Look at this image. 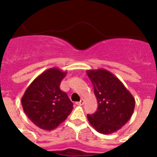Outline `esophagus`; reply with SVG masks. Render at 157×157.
I'll return each instance as SVG.
<instances>
[{
    "label": "esophagus",
    "instance_id": "34e87169",
    "mask_svg": "<svg viewBox=\"0 0 157 157\" xmlns=\"http://www.w3.org/2000/svg\"><path fill=\"white\" fill-rule=\"evenodd\" d=\"M76 104L79 105V106H82V105L84 104V100L83 99H81V101H80V102H77Z\"/></svg>",
    "mask_w": 157,
    "mask_h": 157
}]
</instances>
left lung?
<instances>
[{
	"instance_id": "8db88e82",
	"label": "left lung",
	"mask_w": 157,
	"mask_h": 157,
	"mask_svg": "<svg viewBox=\"0 0 157 157\" xmlns=\"http://www.w3.org/2000/svg\"><path fill=\"white\" fill-rule=\"evenodd\" d=\"M94 86L98 109L87 115L89 122L98 132L110 134L119 130L131 118L135 100L121 81L105 69L86 71Z\"/></svg>"
}]
</instances>
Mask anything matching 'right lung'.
I'll use <instances>...</instances> for the list:
<instances>
[{"mask_svg":"<svg viewBox=\"0 0 157 157\" xmlns=\"http://www.w3.org/2000/svg\"><path fill=\"white\" fill-rule=\"evenodd\" d=\"M67 71L52 67L39 75L30 84L21 99L23 111L33 124L52 130L68 117L73 103L59 88Z\"/></svg>","mask_w":157,"mask_h":157,"instance_id":"right-lung-1","label":"right lung"}]
</instances>
